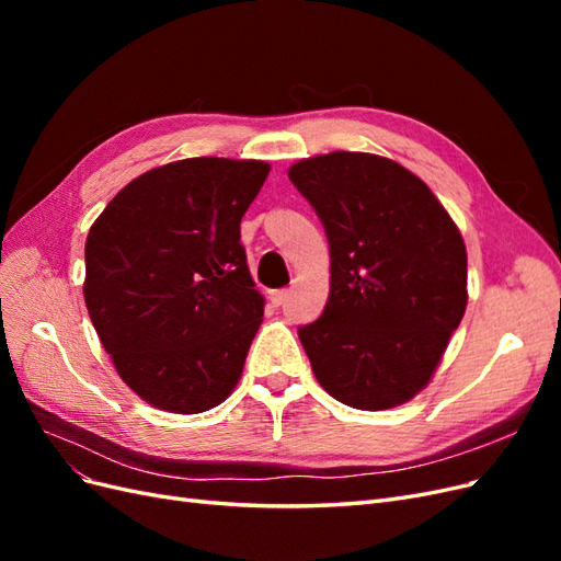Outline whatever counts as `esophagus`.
<instances>
[{
	"mask_svg": "<svg viewBox=\"0 0 561 561\" xmlns=\"http://www.w3.org/2000/svg\"><path fill=\"white\" fill-rule=\"evenodd\" d=\"M287 295H290L287 290H274L268 295V299H271V304H274V307H283V304L287 301Z\"/></svg>",
	"mask_w": 561,
	"mask_h": 561,
	"instance_id": "1",
	"label": "esophagus"
}]
</instances>
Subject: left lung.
I'll return each mask as SVG.
<instances>
[{"label":"left lung","mask_w":561,"mask_h":561,"mask_svg":"<svg viewBox=\"0 0 561 561\" xmlns=\"http://www.w3.org/2000/svg\"><path fill=\"white\" fill-rule=\"evenodd\" d=\"M287 178L330 243L325 311L299 328L316 379L355 410L412 400L466 311L461 231L426 182L383 157L332 151Z\"/></svg>","instance_id":"8db88e82"}]
</instances>
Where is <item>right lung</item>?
Listing matches in <instances>:
<instances>
[{
    "mask_svg": "<svg viewBox=\"0 0 561 561\" xmlns=\"http://www.w3.org/2000/svg\"><path fill=\"white\" fill-rule=\"evenodd\" d=\"M271 171L217 157L135 178L87 239L83 299L112 363L145 402L198 414L239 383L264 316L241 219Z\"/></svg>",
    "mask_w": 561,
    "mask_h": 561,
    "instance_id": "right-lung-1",
    "label": "right lung"
}]
</instances>
